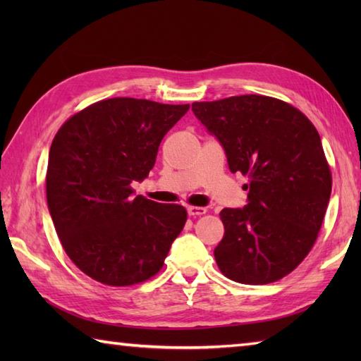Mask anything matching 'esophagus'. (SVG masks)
I'll list each match as a JSON object with an SVG mask.
<instances>
[{
	"mask_svg": "<svg viewBox=\"0 0 361 361\" xmlns=\"http://www.w3.org/2000/svg\"><path fill=\"white\" fill-rule=\"evenodd\" d=\"M188 214L192 217H198V216H203V214H206V209L200 208V206H188Z\"/></svg>",
	"mask_w": 361,
	"mask_h": 361,
	"instance_id": "34e87169",
	"label": "esophagus"
}]
</instances>
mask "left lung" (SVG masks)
<instances>
[{"label": "left lung", "instance_id": "8db88e82", "mask_svg": "<svg viewBox=\"0 0 361 361\" xmlns=\"http://www.w3.org/2000/svg\"><path fill=\"white\" fill-rule=\"evenodd\" d=\"M192 111L224 147L229 171L250 178L247 204L220 212V271L251 286L279 281L309 255L331 198L317 128L295 106L259 94L194 102Z\"/></svg>", "mask_w": 361, "mask_h": 361}]
</instances>
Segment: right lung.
I'll return each instance as SVG.
<instances>
[{"label": "right lung", "instance_id": "right-lung-1", "mask_svg": "<svg viewBox=\"0 0 361 361\" xmlns=\"http://www.w3.org/2000/svg\"><path fill=\"white\" fill-rule=\"evenodd\" d=\"M188 110L113 97L74 114L54 137L48 209L66 255L94 281L133 286L163 268L188 212L135 195L132 183L147 178L164 135Z\"/></svg>", "mask_w": 361, "mask_h": 361}]
</instances>
